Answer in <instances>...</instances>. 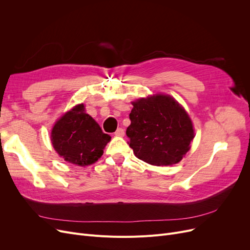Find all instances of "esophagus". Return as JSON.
I'll list each match as a JSON object with an SVG mask.
<instances>
[{
  "instance_id": "obj_1",
  "label": "esophagus",
  "mask_w": 250,
  "mask_h": 250,
  "mask_svg": "<svg viewBox=\"0 0 250 250\" xmlns=\"http://www.w3.org/2000/svg\"><path fill=\"white\" fill-rule=\"evenodd\" d=\"M114 135L116 136V137H124L125 136V130L122 128V127H120V128H117L116 130H115V133H114Z\"/></svg>"
}]
</instances>
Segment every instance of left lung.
Returning a JSON list of instances; mask_svg holds the SVG:
<instances>
[{
	"mask_svg": "<svg viewBox=\"0 0 250 250\" xmlns=\"http://www.w3.org/2000/svg\"><path fill=\"white\" fill-rule=\"evenodd\" d=\"M126 128L137 158L156 166L181 161L190 149L194 130L188 112L171 96L157 94L134 102Z\"/></svg>",
	"mask_w": 250,
	"mask_h": 250,
	"instance_id": "1",
	"label": "left lung"
}]
</instances>
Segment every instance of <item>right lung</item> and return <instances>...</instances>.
Wrapping results in <instances>:
<instances>
[{
    "label": "right lung",
    "instance_id": "1",
    "mask_svg": "<svg viewBox=\"0 0 250 250\" xmlns=\"http://www.w3.org/2000/svg\"><path fill=\"white\" fill-rule=\"evenodd\" d=\"M50 139L64 161L86 166L100 158L111 137L102 132L99 125L86 113L82 103L65 112L55 124Z\"/></svg>",
    "mask_w": 250,
    "mask_h": 250
}]
</instances>
